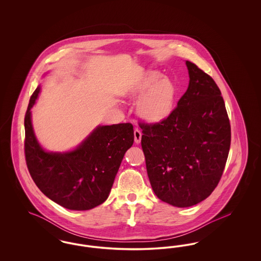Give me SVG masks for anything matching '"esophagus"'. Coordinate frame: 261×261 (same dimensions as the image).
<instances>
[{
    "label": "esophagus",
    "instance_id": "34e87169",
    "mask_svg": "<svg viewBox=\"0 0 261 261\" xmlns=\"http://www.w3.org/2000/svg\"><path fill=\"white\" fill-rule=\"evenodd\" d=\"M134 140H135L136 144H140L141 143L142 133H141V131L139 129H135V131H134Z\"/></svg>",
    "mask_w": 261,
    "mask_h": 261
}]
</instances>
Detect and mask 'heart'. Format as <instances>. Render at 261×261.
Listing matches in <instances>:
<instances>
[{"instance_id": "obj_1", "label": "heart", "mask_w": 261, "mask_h": 261, "mask_svg": "<svg viewBox=\"0 0 261 261\" xmlns=\"http://www.w3.org/2000/svg\"><path fill=\"white\" fill-rule=\"evenodd\" d=\"M131 96L139 99L137 110L150 123L161 122L174 111L178 89L173 80L158 71H149L132 90Z\"/></svg>"}]
</instances>
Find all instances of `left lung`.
Returning <instances> with one entry per match:
<instances>
[{"mask_svg": "<svg viewBox=\"0 0 261 261\" xmlns=\"http://www.w3.org/2000/svg\"><path fill=\"white\" fill-rule=\"evenodd\" d=\"M189 86L177 108L155 124L140 123L151 188L162 201L189 207L211 196L227 162L231 127L214 80L186 61Z\"/></svg>", "mask_w": 261, "mask_h": 261, "instance_id": "1", "label": "left lung"}]
</instances>
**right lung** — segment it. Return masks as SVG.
Masks as SVG:
<instances>
[{
  "mask_svg": "<svg viewBox=\"0 0 261 261\" xmlns=\"http://www.w3.org/2000/svg\"><path fill=\"white\" fill-rule=\"evenodd\" d=\"M41 87L31 96L25 114V159L33 181L56 203L70 211H89L109 198L125 152L134 142L131 123L99 125L75 149L48 151L35 136L31 109Z\"/></svg>",
  "mask_w": 261,
  "mask_h": 261,
  "instance_id": "obj_1",
  "label": "right lung"
}]
</instances>
